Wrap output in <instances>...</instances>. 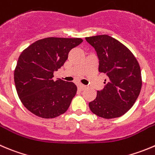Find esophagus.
Returning <instances> with one entry per match:
<instances>
[{"label": "esophagus", "mask_w": 155, "mask_h": 155, "mask_svg": "<svg viewBox=\"0 0 155 155\" xmlns=\"http://www.w3.org/2000/svg\"><path fill=\"white\" fill-rule=\"evenodd\" d=\"M86 88V86L84 85H78V89L79 90V91H82V90H84L85 88Z\"/></svg>", "instance_id": "1"}]
</instances>
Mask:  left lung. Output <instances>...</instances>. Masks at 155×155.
Wrapping results in <instances>:
<instances>
[{
    "label": "left lung",
    "instance_id": "obj_1",
    "mask_svg": "<svg viewBox=\"0 0 155 155\" xmlns=\"http://www.w3.org/2000/svg\"><path fill=\"white\" fill-rule=\"evenodd\" d=\"M97 52L98 71L106 73L104 88L89 102L93 114L105 119L120 117L137 100L142 81L139 62L124 45L107 35L86 37Z\"/></svg>",
    "mask_w": 155,
    "mask_h": 155
}]
</instances>
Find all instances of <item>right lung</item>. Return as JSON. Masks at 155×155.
<instances>
[{
  "instance_id": "1",
  "label": "right lung",
  "mask_w": 155,
  "mask_h": 155,
  "mask_svg": "<svg viewBox=\"0 0 155 155\" xmlns=\"http://www.w3.org/2000/svg\"><path fill=\"white\" fill-rule=\"evenodd\" d=\"M82 41L79 38H45L21 53L14 70V82L21 102L30 112L50 119L67 110L77 87L61 79L54 81V72L64 65L69 52Z\"/></svg>"
}]
</instances>
